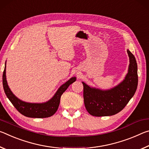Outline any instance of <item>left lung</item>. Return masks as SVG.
<instances>
[{
  "instance_id": "8db88e82",
  "label": "left lung",
  "mask_w": 149,
  "mask_h": 149,
  "mask_svg": "<svg viewBox=\"0 0 149 149\" xmlns=\"http://www.w3.org/2000/svg\"><path fill=\"white\" fill-rule=\"evenodd\" d=\"M128 72L122 82L109 90L91 87L82 82L84 106L91 115L110 116L119 113L135 94L138 84L137 64L135 56L129 49Z\"/></svg>"
}]
</instances>
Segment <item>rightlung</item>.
I'll return each mask as SVG.
<instances>
[{
    "instance_id": "add662e5",
    "label": "right lung",
    "mask_w": 149,
    "mask_h": 149,
    "mask_svg": "<svg viewBox=\"0 0 149 149\" xmlns=\"http://www.w3.org/2000/svg\"><path fill=\"white\" fill-rule=\"evenodd\" d=\"M76 77L70 78L68 81L58 88L54 96L49 100L43 102V103H30V102H24L18 98L13 93L7 83L6 63L3 74H2V84H3L4 91L7 97L19 113L28 118H45L51 117L57 111L59 106L61 96L63 92L68 88L70 84L76 81Z\"/></svg>"
}]
</instances>
